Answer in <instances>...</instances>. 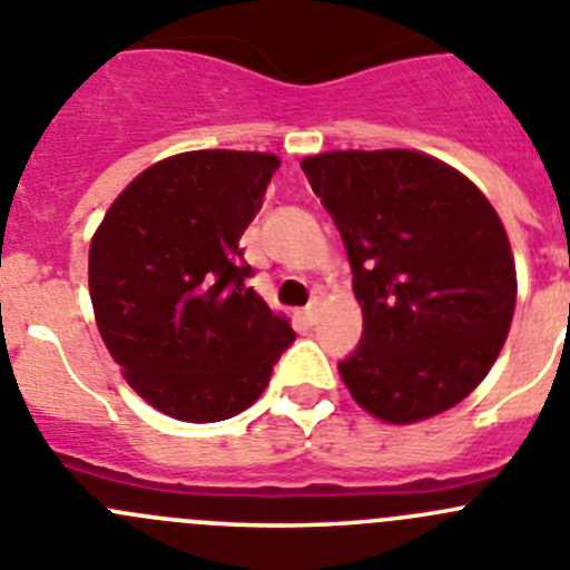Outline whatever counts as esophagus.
<instances>
[{"label":"esophagus","mask_w":570,"mask_h":570,"mask_svg":"<svg viewBox=\"0 0 570 570\" xmlns=\"http://www.w3.org/2000/svg\"><path fill=\"white\" fill-rule=\"evenodd\" d=\"M317 306H321V303H317V301H312L309 306H306V309L301 312V315H303V321H306V323H315V321H317Z\"/></svg>","instance_id":"obj_1"}]
</instances>
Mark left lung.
I'll list each match as a JSON object with an SVG mask.
<instances>
[{"label": "left lung", "mask_w": 570, "mask_h": 570, "mask_svg": "<svg viewBox=\"0 0 570 570\" xmlns=\"http://www.w3.org/2000/svg\"><path fill=\"white\" fill-rule=\"evenodd\" d=\"M301 165L343 236L363 309V343L340 363L354 402L387 424L455 407L501 354L518 301L498 210L422 151H326Z\"/></svg>", "instance_id": "1"}]
</instances>
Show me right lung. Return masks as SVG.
Returning a JSON list of instances; mask_svg holds the SVG:
<instances>
[{"label": "right lung", "instance_id": "add662e5", "mask_svg": "<svg viewBox=\"0 0 570 570\" xmlns=\"http://www.w3.org/2000/svg\"><path fill=\"white\" fill-rule=\"evenodd\" d=\"M275 154L165 157L111 202L89 244L98 332L126 382L165 416L222 422L264 393L295 332L244 281V230Z\"/></svg>", "mask_w": 570, "mask_h": 570}]
</instances>
